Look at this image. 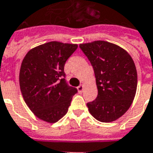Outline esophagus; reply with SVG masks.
<instances>
[{"label": "esophagus", "instance_id": "esophagus-1", "mask_svg": "<svg viewBox=\"0 0 153 153\" xmlns=\"http://www.w3.org/2000/svg\"><path fill=\"white\" fill-rule=\"evenodd\" d=\"M84 85H83V84H81V85H79V86H78V88H78L79 92H80V93H81V92H83V90H84Z\"/></svg>", "mask_w": 153, "mask_h": 153}]
</instances>
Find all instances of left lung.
Masks as SVG:
<instances>
[{
  "instance_id": "1",
  "label": "left lung",
  "mask_w": 153,
  "mask_h": 153,
  "mask_svg": "<svg viewBox=\"0 0 153 153\" xmlns=\"http://www.w3.org/2000/svg\"><path fill=\"white\" fill-rule=\"evenodd\" d=\"M91 63L98 96L87 103L89 113L102 123L115 121L128 111L135 97L137 74L132 57L123 48L102 40L81 44Z\"/></svg>"
}]
</instances>
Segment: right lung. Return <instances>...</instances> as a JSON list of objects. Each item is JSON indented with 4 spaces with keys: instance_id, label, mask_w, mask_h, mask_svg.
Masks as SVG:
<instances>
[{
    "instance_id": "add662e5",
    "label": "right lung",
    "mask_w": 153,
    "mask_h": 153,
    "mask_svg": "<svg viewBox=\"0 0 153 153\" xmlns=\"http://www.w3.org/2000/svg\"><path fill=\"white\" fill-rule=\"evenodd\" d=\"M78 45L51 41L29 51L20 70L21 94L30 109L39 119L56 123L68 112L78 90L65 80L67 59Z\"/></svg>"
}]
</instances>
